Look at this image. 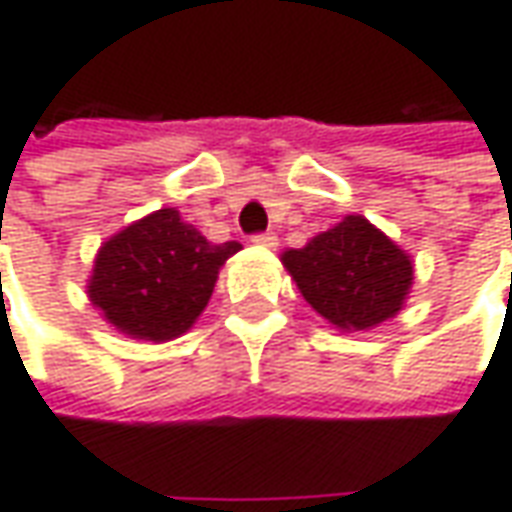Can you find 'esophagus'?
I'll use <instances>...</instances> for the list:
<instances>
[{
  "label": "esophagus",
  "instance_id": "34e87169",
  "mask_svg": "<svg viewBox=\"0 0 512 512\" xmlns=\"http://www.w3.org/2000/svg\"><path fill=\"white\" fill-rule=\"evenodd\" d=\"M252 243H257V246H266V249H275L278 246V237L272 232H260L252 237Z\"/></svg>",
  "mask_w": 512,
  "mask_h": 512
}]
</instances>
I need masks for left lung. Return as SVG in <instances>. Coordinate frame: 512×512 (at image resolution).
I'll list each match as a JSON object with an SVG mask.
<instances>
[{
  "instance_id": "1",
  "label": "left lung",
  "mask_w": 512,
  "mask_h": 512,
  "mask_svg": "<svg viewBox=\"0 0 512 512\" xmlns=\"http://www.w3.org/2000/svg\"><path fill=\"white\" fill-rule=\"evenodd\" d=\"M280 260L306 303L346 332L395 318L412 289L410 255L361 214H346Z\"/></svg>"
}]
</instances>
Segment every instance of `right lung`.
<instances>
[{
	"instance_id": "obj_1",
	"label": "right lung",
	"mask_w": 512,
	"mask_h": 512,
	"mask_svg": "<svg viewBox=\"0 0 512 512\" xmlns=\"http://www.w3.org/2000/svg\"><path fill=\"white\" fill-rule=\"evenodd\" d=\"M234 252L237 240L209 243L177 209H160L102 243L88 298L123 335L174 341L200 318Z\"/></svg>"
}]
</instances>
